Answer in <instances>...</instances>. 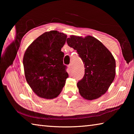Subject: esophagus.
<instances>
[{
  "label": "esophagus",
  "instance_id": "34e87169",
  "mask_svg": "<svg viewBox=\"0 0 134 134\" xmlns=\"http://www.w3.org/2000/svg\"><path fill=\"white\" fill-rule=\"evenodd\" d=\"M69 70H70V71H71V70H72V64H70L69 65Z\"/></svg>",
  "mask_w": 134,
  "mask_h": 134
}]
</instances>
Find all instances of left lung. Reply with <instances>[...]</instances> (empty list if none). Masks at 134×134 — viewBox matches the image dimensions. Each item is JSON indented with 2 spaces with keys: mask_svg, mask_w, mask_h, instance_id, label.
Returning <instances> with one entry per match:
<instances>
[{
  "mask_svg": "<svg viewBox=\"0 0 134 134\" xmlns=\"http://www.w3.org/2000/svg\"><path fill=\"white\" fill-rule=\"evenodd\" d=\"M69 47L77 50L85 64V75L77 84L79 92L86 100L98 99L107 92L116 74V62L102 43L92 36L71 35Z\"/></svg>",
  "mask_w": 134,
  "mask_h": 134,
  "instance_id": "1",
  "label": "left lung"
}]
</instances>
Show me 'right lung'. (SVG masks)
Returning a JSON list of instances; mask_svg holds the SVG:
<instances>
[{
    "mask_svg": "<svg viewBox=\"0 0 134 134\" xmlns=\"http://www.w3.org/2000/svg\"><path fill=\"white\" fill-rule=\"evenodd\" d=\"M67 35L57 31L46 32L34 41L25 52L23 64L26 80L42 98L57 97L69 77L61 51Z\"/></svg>",
    "mask_w": 134,
    "mask_h": 134,
    "instance_id": "add662e5",
    "label": "right lung"
}]
</instances>
